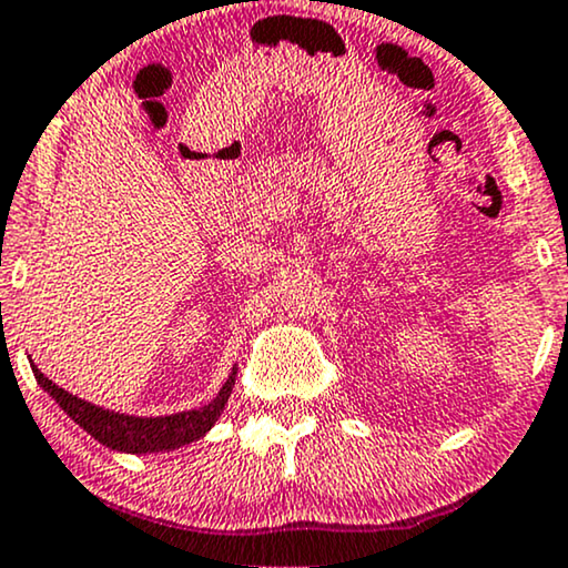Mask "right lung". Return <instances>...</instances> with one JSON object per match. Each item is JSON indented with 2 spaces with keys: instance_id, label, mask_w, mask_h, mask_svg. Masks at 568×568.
I'll list each match as a JSON object with an SVG mask.
<instances>
[{
  "instance_id": "add662e5",
  "label": "right lung",
  "mask_w": 568,
  "mask_h": 568,
  "mask_svg": "<svg viewBox=\"0 0 568 568\" xmlns=\"http://www.w3.org/2000/svg\"><path fill=\"white\" fill-rule=\"evenodd\" d=\"M31 371L37 375L39 386L63 407V413L73 423H79L87 434H92L94 439L105 447L115 449V453H129V455H148V453H169V449H180L184 444H193L203 439L211 432V426L219 420V415L224 413L232 388H235V375L237 367H232L222 388L209 405L197 409H184V413L174 415H159V418H142V415H126V413H113L92 402L79 399L65 388L52 384L47 375L39 371L31 362Z\"/></svg>"
}]
</instances>
